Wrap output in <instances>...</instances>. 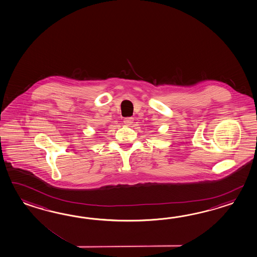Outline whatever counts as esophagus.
I'll return each instance as SVG.
<instances>
[{"label":"esophagus","instance_id":"esophagus-1","mask_svg":"<svg viewBox=\"0 0 257 257\" xmlns=\"http://www.w3.org/2000/svg\"><path fill=\"white\" fill-rule=\"evenodd\" d=\"M124 123H125V125H132V123H133V117H126V118L124 119Z\"/></svg>","mask_w":257,"mask_h":257}]
</instances>
